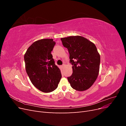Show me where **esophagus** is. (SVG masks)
<instances>
[{
	"label": "esophagus",
	"mask_w": 126,
	"mask_h": 126,
	"mask_svg": "<svg viewBox=\"0 0 126 126\" xmlns=\"http://www.w3.org/2000/svg\"><path fill=\"white\" fill-rule=\"evenodd\" d=\"M64 66H65V64H63L62 66H61V67H62V68H63H63L64 67Z\"/></svg>",
	"instance_id": "obj_1"
}]
</instances>
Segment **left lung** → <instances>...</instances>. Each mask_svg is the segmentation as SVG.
Instances as JSON below:
<instances>
[{
    "label": "left lung",
    "instance_id": "8db88e82",
    "mask_svg": "<svg viewBox=\"0 0 126 126\" xmlns=\"http://www.w3.org/2000/svg\"><path fill=\"white\" fill-rule=\"evenodd\" d=\"M69 53L72 74L68 77L72 88L84 91L93 85L99 71L100 57L95 45L85 38L70 36L61 38Z\"/></svg>",
    "mask_w": 126,
    "mask_h": 126
}]
</instances>
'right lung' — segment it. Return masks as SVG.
Listing matches in <instances>:
<instances>
[{"instance_id":"right-lung-1","label":"right lung","mask_w":126,"mask_h":126,"mask_svg":"<svg viewBox=\"0 0 126 126\" xmlns=\"http://www.w3.org/2000/svg\"><path fill=\"white\" fill-rule=\"evenodd\" d=\"M56 43L52 39L37 40L24 56L26 72L33 86L44 93L55 90L62 78L59 68L51 54Z\"/></svg>"}]
</instances>
